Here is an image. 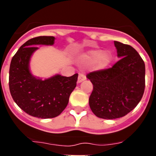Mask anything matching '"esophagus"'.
Listing matches in <instances>:
<instances>
[{
	"mask_svg": "<svg viewBox=\"0 0 156 156\" xmlns=\"http://www.w3.org/2000/svg\"><path fill=\"white\" fill-rule=\"evenodd\" d=\"M86 78H87V77H86L85 74H83V73H79L78 78V83H81L82 81L86 80Z\"/></svg>",
	"mask_w": 156,
	"mask_h": 156,
	"instance_id": "1",
	"label": "esophagus"
}]
</instances>
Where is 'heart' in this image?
Segmentation results:
<instances>
[{"mask_svg":"<svg viewBox=\"0 0 156 156\" xmlns=\"http://www.w3.org/2000/svg\"><path fill=\"white\" fill-rule=\"evenodd\" d=\"M112 59V54L109 52L102 53L101 50L91 51L85 55L86 62L89 64L95 63V67L98 69H103L108 67Z\"/></svg>","mask_w":156,"mask_h":156,"instance_id":"b5f03b06","label":"heart"}]
</instances>
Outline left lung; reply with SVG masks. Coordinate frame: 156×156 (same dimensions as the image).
Instances as JSON below:
<instances>
[{
    "label": "left lung",
    "instance_id": "left-lung-1",
    "mask_svg": "<svg viewBox=\"0 0 156 156\" xmlns=\"http://www.w3.org/2000/svg\"><path fill=\"white\" fill-rule=\"evenodd\" d=\"M119 60L112 68L87 75L93 84L89 99L98 117L114 119L131 112L141 101L145 87V65L133 47L114 41Z\"/></svg>",
    "mask_w": 156,
    "mask_h": 156
}]
</instances>
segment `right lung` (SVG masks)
<instances>
[{
  "instance_id": "right-lung-1",
  "label": "right lung",
  "mask_w": 156,
  "mask_h": 156,
  "mask_svg": "<svg viewBox=\"0 0 156 156\" xmlns=\"http://www.w3.org/2000/svg\"><path fill=\"white\" fill-rule=\"evenodd\" d=\"M54 40V37L47 36L29 39L20 48L10 64L9 85L12 98L23 111L41 119L55 117L63 112L78 80L77 73L70 77L55 75L43 80L30 72V58L38 49L36 45H52Z\"/></svg>"
}]
</instances>
